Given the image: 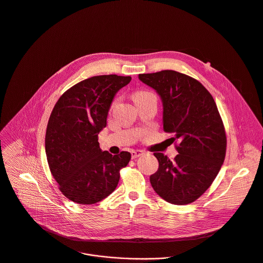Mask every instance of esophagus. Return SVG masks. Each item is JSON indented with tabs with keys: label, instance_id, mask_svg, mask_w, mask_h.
Segmentation results:
<instances>
[{
	"label": "esophagus",
	"instance_id": "obj_1",
	"mask_svg": "<svg viewBox=\"0 0 263 263\" xmlns=\"http://www.w3.org/2000/svg\"><path fill=\"white\" fill-rule=\"evenodd\" d=\"M130 154H132V158H137V157H140L141 155L144 154V151L142 150H132L130 151Z\"/></svg>",
	"mask_w": 263,
	"mask_h": 263
}]
</instances>
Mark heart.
Returning <instances> with one entry per match:
<instances>
[{"label": "heart", "instance_id": "heart-1", "mask_svg": "<svg viewBox=\"0 0 263 263\" xmlns=\"http://www.w3.org/2000/svg\"><path fill=\"white\" fill-rule=\"evenodd\" d=\"M146 95H149V93H148V92H145V91H139V92L135 93L134 99H135V98H139V97H143V96H146ZM114 104H115V103H114Z\"/></svg>", "mask_w": 263, "mask_h": 263}]
</instances>
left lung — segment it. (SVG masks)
<instances>
[{
  "instance_id": "obj_1",
  "label": "left lung",
  "mask_w": 263,
  "mask_h": 263,
  "mask_svg": "<svg viewBox=\"0 0 263 263\" xmlns=\"http://www.w3.org/2000/svg\"><path fill=\"white\" fill-rule=\"evenodd\" d=\"M139 79L160 97L163 129L179 141L174 160L154 153L159 166L150 183L167 202L190 203L211 186L225 158L226 136L216 103L200 82L176 71L140 74Z\"/></svg>"
}]
</instances>
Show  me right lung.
<instances>
[{"mask_svg": "<svg viewBox=\"0 0 263 263\" xmlns=\"http://www.w3.org/2000/svg\"><path fill=\"white\" fill-rule=\"evenodd\" d=\"M130 80L117 75L85 79L68 89L51 112L45 136L47 161L60 190L74 202L92 204L106 198L130 160L129 152L112 155L98 142L115 95Z\"/></svg>", "mask_w": 263, "mask_h": 263, "instance_id": "add662e5", "label": "right lung"}]
</instances>
